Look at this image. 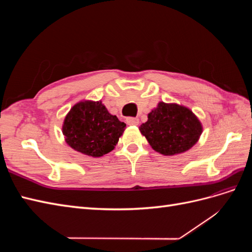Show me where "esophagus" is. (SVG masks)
I'll return each instance as SVG.
<instances>
[{
  "mask_svg": "<svg viewBox=\"0 0 252 252\" xmlns=\"http://www.w3.org/2000/svg\"><path fill=\"white\" fill-rule=\"evenodd\" d=\"M126 123L128 125H138L140 123V121L138 118H133V117H129L126 119Z\"/></svg>",
  "mask_w": 252,
  "mask_h": 252,
  "instance_id": "1",
  "label": "esophagus"
}]
</instances>
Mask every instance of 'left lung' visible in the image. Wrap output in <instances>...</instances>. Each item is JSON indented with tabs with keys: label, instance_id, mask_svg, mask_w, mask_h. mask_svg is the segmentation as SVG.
I'll list each match as a JSON object with an SVG mask.
<instances>
[{
	"label": "left lung",
	"instance_id": "obj_1",
	"mask_svg": "<svg viewBox=\"0 0 252 252\" xmlns=\"http://www.w3.org/2000/svg\"><path fill=\"white\" fill-rule=\"evenodd\" d=\"M140 130L156 151L173 156L193 146L202 133V125L188 108L159 102Z\"/></svg>",
	"mask_w": 252,
	"mask_h": 252
}]
</instances>
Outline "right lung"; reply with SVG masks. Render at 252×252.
Listing matches in <instances>:
<instances>
[{
  "mask_svg": "<svg viewBox=\"0 0 252 252\" xmlns=\"http://www.w3.org/2000/svg\"><path fill=\"white\" fill-rule=\"evenodd\" d=\"M126 124L111 116L102 102H80L68 112L63 134L69 146L84 155L102 157L113 150Z\"/></svg>",
  "mask_w": 252,
  "mask_h": 252,
  "instance_id": "add662e5",
  "label": "right lung"
}]
</instances>
